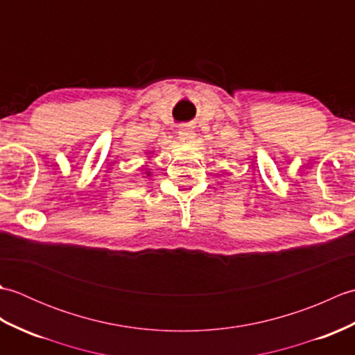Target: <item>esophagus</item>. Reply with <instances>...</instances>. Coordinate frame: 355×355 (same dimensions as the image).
I'll return each mask as SVG.
<instances>
[{"mask_svg": "<svg viewBox=\"0 0 355 355\" xmlns=\"http://www.w3.org/2000/svg\"><path fill=\"white\" fill-rule=\"evenodd\" d=\"M178 139H180V141H183V143H192V140L195 139V132L191 130L189 128V125H184L182 130L178 131Z\"/></svg>", "mask_w": 355, "mask_h": 355, "instance_id": "obj_1", "label": "esophagus"}]
</instances>
